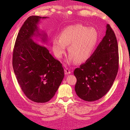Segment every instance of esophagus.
Segmentation results:
<instances>
[{
	"mask_svg": "<svg viewBox=\"0 0 130 130\" xmlns=\"http://www.w3.org/2000/svg\"><path fill=\"white\" fill-rule=\"evenodd\" d=\"M65 74H71V70H70V69L69 68H66L65 69Z\"/></svg>",
	"mask_w": 130,
	"mask_h": 130,
	"instance_id": "1",
	"label": "esophagus"
}]
</instances>
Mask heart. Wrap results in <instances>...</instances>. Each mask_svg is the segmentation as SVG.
Here are the masks:
<instances>
[{"mask_svg":"<svg viewBox=\"0 0 130 130\" xmlns=\"http://www.w3.org/2000/svg\"><path fill=\"white\" fill-rule=\"evenodd\" d=\"M99 40L97 31L93 27L81 24L68 27L52 41V50L55 56L61 57L69 46L70 62L78 63L87 61L93 56Z\"/></svg>","mask_w":130,"mask_h":130,"instance_id":"obj_1","label":"heart"}]
</instances>
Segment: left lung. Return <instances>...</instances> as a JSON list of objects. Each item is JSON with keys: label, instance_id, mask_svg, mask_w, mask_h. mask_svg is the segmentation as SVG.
<instances>
[{"label": "left lung", "instance_id": "1", "mask_svg": "<svg viewBox=\"0 0 130 130\" xmlns=\"http://www.w3.org/2000/svg\"><path fill=\"white\" fill-rule=\"evenodd\" d=\"M106 28V35L93 56L74 71L77 79L75 92L85 101H95L106 95L118 73L119 56L117 38L109 24H107Z\"/></svg>", "mask_w": 130, "mask_h": 130}]
</instances>
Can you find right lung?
Masks as SVG:
<instances>
[{"mask_svg":"<svg viewBox=\"0 0 130 130\" xmlns=\"http://www.w3.org/2000/svg\"><path fill=\"white\" fill-rule=\"evenodd\" d=\"M47 17L30 16L22 26L17 37L13 53V68L21 89L27 98L37 103H45L55 95L64 77L59 61L50 54L45 46L35 42L34 36L40 34L37 24Z\"/></svg>","mask_w":130,"mask_h":130,"instance_id":"1","label":"right lung"}]
</instances>
